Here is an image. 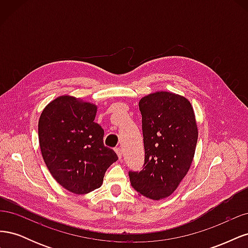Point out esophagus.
<instances>
[{"label": "esophagus", "instance_id": "1", "mask_svg": "<svg viewBox=\"0 0 248 248\" xmlns=\"http://www.w3.org/2000/svg\"><path fill=\"white\" fill-rule=\"evenodd\" d=\"M115 151H116V153L118 154V157H119V159H121L122 158V149L120 148V147H118V148H116L115 149Z\"/></svg>", "mask_w": 248, "mask_h": 248}]
</instances>
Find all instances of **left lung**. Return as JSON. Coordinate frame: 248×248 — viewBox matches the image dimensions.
I'll use <instances>...</instances> for the list:
<instances>
[{"label": "left lung", "instance_id": "1", "mask_svg": "<svg viewBox=\"0 0 248 248\" xmlns=\"http://www.w3.org/2000/svg\"><path fill=\"white\" fill-rule=\"evenodd\" d=\"M145 147L140 170H129L131 186L140 196L158 201L176 190L196 152L198 127L185 97L156 92L140 103Z\"/></svg>", "mask_w": 248, "mask_h": 248}]
</instances>
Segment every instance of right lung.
Returning a JSON list of instances; mask_svg holds the SVG:
<instances>
[{
  "label": "right lung",
  "instance_id": "1",
  "mask_svg": "<svg viewBox=\"0 0 248 248\" xmlns=\"http://www.w3.org/2000/svg\"><path fill=\"white\" fill-rule=\"evenodd\" d=\"M97 107L61 96L43 109L38 123L42 157L65 189L82 194L101 186L104 172L118 160L103 144L104 131L94 122Z\"/></svg>",
  "mask_w": 248,
  "mask_h": 248
}]
</instances>
